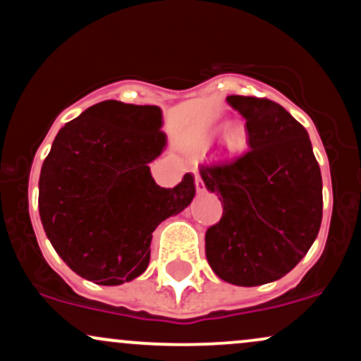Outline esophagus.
<instances>
[{"label": "esophagus", "instance_id": "34e87169", "mask_svg": "<svg viewBox=\"0 0 361 361\" xmlns=\"http://www.w3.org/2000/svg\"><path fill=\"white\" fill-rule=\"evenodd\" d=\"M195 188H197V193H204L205 192V183L202 181L200 176L195 178Z\"/></svg>", "mask_w": 361, "mask_h": 361}]
</instances>
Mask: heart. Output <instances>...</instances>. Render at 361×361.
I'll return each mask as SVG.
<instances>
[{
	"instance_id": "obj_1",
	"label": "heart",
	"mask_w": 361,
	"mask_h": 361,
	"mask_svg": "<svg viewBox=\"0 0 361 361\" xmlns=\"http://www.w3.org/2000/svg\"><path fill=\"white\" fill-rule=\"evenodd\" d=\"M223 145L229 154H238L247 147V132L241 125L231 123L223 132Z\"/></svg>"
}]
</instances>
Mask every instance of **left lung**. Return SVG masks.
I'll return each mask as SVG.
<instances>
[{"label":"left lung","mask_w":361,"mask_h":361,"mask_svg":"<svg viewBox=\"0 0 361 361\" xmlns=\"http://www.w3.org/2000/svg\"><path fill=\"white\" fill-rule=\"evenodd\" d=\"M247 120L250 149L200 166L223 217L205 233L207 262L236 286L281 279L307 255L322 223V176L307 130L269 99L228 96Z\"/></svg>","instance_id":"left-lung-1"}]
</instances>
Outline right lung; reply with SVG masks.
Returning <instances> with one entry per match:
<instances>
[{"mask_svg": "<svg viewBox=\"0 0 361 361\" xmlns=\"http://www.w3.org/2000/svg\"><path fill=\"white\" fill-rule=\"evenodd\" d=\"M157 106L102 101L58 132L39 178L46 236L73 272L118 286L147 269L154 229L188 207L195 178L174 188L154 181L149 162L166 133Z\"/></svg>", "mask_w": 361, "mask_h": 361, "instance_id": "obj_1", "label": "right lung"}]
</instances>
